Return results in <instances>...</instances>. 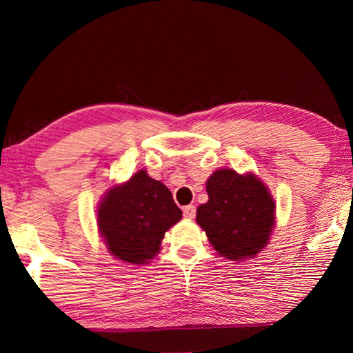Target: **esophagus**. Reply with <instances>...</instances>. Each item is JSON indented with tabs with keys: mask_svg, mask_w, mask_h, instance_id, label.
<instances>
[{
	"mask_svg": "<svg viewBox=\"0 0 353 353\" xmlns=\"http://www.w3.org/2000/svg\"><path fill=\"white\" fill-rule=\"evenodd\" d=\"M183 216L185 219H194L196 216V206L194 205H188L183 208Z\"/></svg>",
	"mask_w": 353,
	"mask_h": 353,
	"instance_id": "34e87169",
	"label": "esophagus"
}]
</instances>
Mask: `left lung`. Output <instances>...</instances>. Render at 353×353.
Returning <instances> with one entry per match:
<instances>
[{"mask_svg": "<svg viewBox=\"0 0 353 353\" xmlns=\"http://www.w3.org/2000/svg\"><path fill=\"white\" fill-rule=\"evenodd\" d=\"M208 203L197 208V223L209 243L228 259L253 258L272 234L274 201L254 174L219 170L208 179Z\"/></svg>", "mask_w": 353, "mask_h": 353, "instance_id": "8db88e82", "label": "left lung"}]
</instances>
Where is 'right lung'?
Returning <instances> with one entry per match:
<instances>
[{
  "label": "right lung",
  "instance_id": "obj_1",
  "mask_svg": "<svg viewBox=\"0 0 353 353\" xmlns=\"http://www.w3.org/2000/svg\"><path fill=\"white\" fill-rule=\"evenodd\" d=\"M182 211L163 183L141 170L127 183L110 190L99 209V228L110 253L130 264H144Z\"/></svg>",
  "mask_w": 353,
  "mask_h": 353
}]
</instances>
